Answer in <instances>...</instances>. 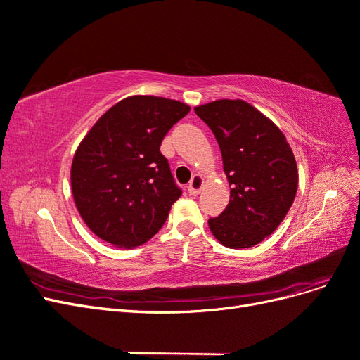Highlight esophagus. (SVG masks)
<instances>
[{
  "instance_id": "obj_1",
  "label": "esophagus",
  "mask_w": 360,
  "mask_h": 360,
  "mask_svg": "<svg viewBox=\"0 0 360 360\" xmlns=\"http://www.w3.org/2000/svg\"><path fill=\"white\" fill-rule=\"evenodd\" d=\"M204 186V179L202 176H200V174H195V176L192 177V180L189 181V186H188V192L191 195H198L201 192Z\"/></svg>"
}]
</instances>
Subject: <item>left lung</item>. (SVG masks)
<instances>
[{
	"label": "left lung",
	"instance_id": "8db88e82",
	"mask_svg": "<svg viewBox=\"0 0 360 360\" xmlns=\"http://www.w3.org/2000/svg\"><path fill=\"white\" fill-rule=\"evenodd\" d=\"M219 144L230 202L210 217L213 236L231 249L263 242L284 221L297 192V165L279 127L252 105L221 99L195 108Z\"/></svg>",
	"mask_w": 360,
	"mask_h": 360
}]
</instances>
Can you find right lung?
<instances>
[{"instance_id": "obj_1", "label": "right lung", "mask_w": 360, "mask_h": 360, "mask_svg": "<svg viewBox=\"0 0 360 360\" xmlns=\"http://www.w3.org/2000/svg\"><path fill=\"white\" fill-rule=\"evenodd\" d=\"M191 106L156 96H130L85 135L72 162V193L86 226L117 248L146 243L181 197L162 139Z\"/></svg>"}]
</instances>
